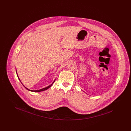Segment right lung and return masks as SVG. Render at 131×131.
<instances>
[{"label":"right lung","instance_id":"1","mask_svg":"<svg viewBox=\"0 0 131 131\" xmlns=\"http://www.w3.org/2000/svg\"><path fill=\"white\" fill-rule=\"evenodd\" d=\"M16 73H17V76H18V79H19V81H20V82L21 83V84H23V85L24 86V87H25V88L27 89V90H28V91H32V92H41V91H45V90H47L48 88H49L52 85V84L54 82V81H56V80L53 81V82L49 86H48V87H45V88H42V89H39V90H30V89H28L27 88H26V87L25 86V85L23 84V83L21 82L20 81V79H19V76H18V74H17V70H16Z\"/></svg>","mask_w":131,"mask_h":131}]
</instances>
